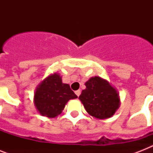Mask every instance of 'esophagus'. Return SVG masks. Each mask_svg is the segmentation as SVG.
I'll return each instance as SVG.
<instances>
[{
	"instance_id": "obj_1",
	"label": "esophagus",
	"mask_w": 153,
	"mask_h": 153,
	"mask_svg": "<svg viewBox=\"0 0 153 153\" xmlns=\"http://www.w3.org/2000/svg\"><path fill=\"white\" fill-rule=\"evenodd\" d=\"M75 94H76V95L78 96V97H79V95L81 94V91H80V90H79V91H75Z\"/></svg>"
}]
</instances>
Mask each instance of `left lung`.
<instances>
[{
	"label": "left lung",
	"instance_id": "obj_1",
	"mask_svg": "<svg viewBox=\"0 0 153 153\" xmlns=\"http://www.w3.org/2000/svg\"><path fill=\"white\" fill-rule=\"evenodd\" d=\"M85 85L86 88L82 91L79 99L86 112L98 119L113 116L120 105L116 90L100 77H92Z\"/></svg>",
	"mask_w": 153,
	"mask_h": 153
}]
</instances>
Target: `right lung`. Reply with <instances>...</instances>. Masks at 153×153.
Masks as SVG:
<instances>
[{
    "instance_id": "1",
    "label": "right lung",
    "mask_w": 153,
    "mask_h": 153,
    "mask_svg": "<svg viewBox=\"0 0 153 153\" xmlns=\"http://www.w3.org/2000/svg\"><path fill=\"white\" fill-rule=\"evenodd\" d=\"M76 98L69 85L62 83L61 77L55 73L48 77L37 87L34 103L42 116L55 117L62 113L70 99Z\"/></svg>"
}]
</instances>
